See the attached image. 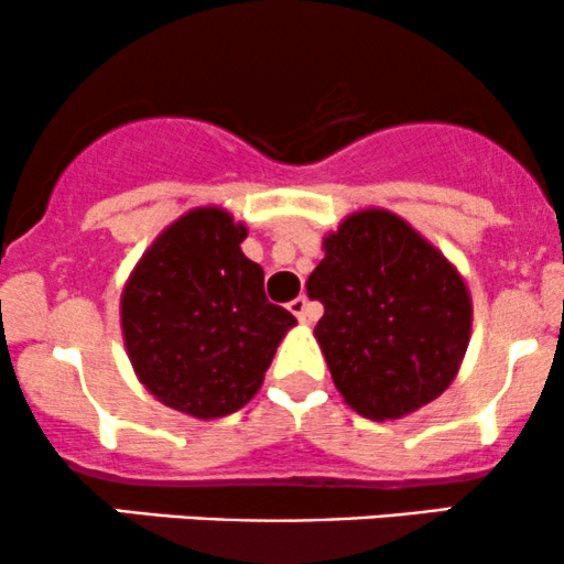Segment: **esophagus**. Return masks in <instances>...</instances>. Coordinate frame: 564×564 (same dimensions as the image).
I'll list each match as a JSON object with an SVG mask.
<instances>
[{"mask_svg":"<svg viewBox=\"0 0 564 564\" xmlns=\"http://www.w3.org/2000/svg\"><path fill=\"white\" fill-rule=\"evenodd\" d=\"M289 310H291V315H294V318L300 323H313V318H315L313 310H310L307 296H296V300H291Z\"/></svg>","mask_w":564,"mask_h":564,"instance_id":"1","label":"esophagus"}]
</instances>
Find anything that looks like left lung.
<instances>
[{
  "mask_svg": "<svg viewBox=\"0 0 564 564\" xmlns=\"http://www.w3.org/2000/svg\"><path fill=\"white\" fill-rule=\"evenodd\" d=\"M323 251L304 286L326 310L313 334L345 403L394 422L440 398L471 336V294L456 264L381 206L347 215Z\"/></svg>",
  "mask_w": 564,
  "mask_h": 564,
  "instance_id": "obj_1",
  "label": "left lung"
}]
</instances>
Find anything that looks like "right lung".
Instances as JSON below:
<instances>
[{
    "label": "right lung",
    "mask_w": 564,
    "mask_h": 564,
    "mask_svg": "<svg viewBox=\"0 0 564 564\" xmlns=\"http://www.w3.org/2000/svg\"><path fill=\"white\" fill-rule=\"evenodd\" d=\"M249 228L196 206L153 238L121 289V336L134 377L159 403L212 422L260 392L296 318L264 296L241 251Z\"/></svg>",
    "instance_id": "right-lung-1"
}]
</instances>
